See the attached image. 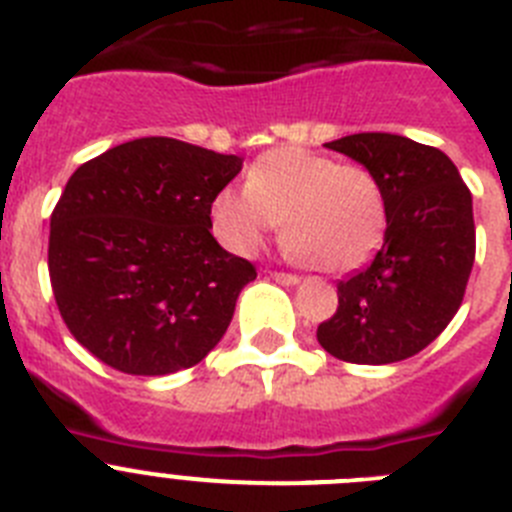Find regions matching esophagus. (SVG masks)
<instances>
[{"label":"esophagus","mask_w":512,"mask_h":512,"mask_svg":"<svg viewBox=\"0 0 512 512\" xmlns=\"http://www.w3.org/2000/svg\"><path fill=\"white\" fill-rule=\"evenodd\" d=\"M269 277L274 279V282H279V284H297V282H300V277H297V274H292V271H269Z\"/></svg>","instance_id":"34e87169"}]
</instances>
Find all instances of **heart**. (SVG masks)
Segmentation results:
<instances>
[{
	"label": "heart",
	"mask_w": 512,
	"mask_h": 512,
	"mask_svg": "<svg viewBox=\"0 0 512 512\" xmlns=\"http://www.w3.org/2000/svg\"><path fill=\"white\" fill-rule=\"evenodd\" d=\"M212 233L251 256L282 223L284 246L333 274L372 259L387 230L382 184L359 164L297 146L271 148L251 164L246 187H225L210 205Z\"/></svg>",
	"instance_id": "b5f03b06"
}]
</instances>
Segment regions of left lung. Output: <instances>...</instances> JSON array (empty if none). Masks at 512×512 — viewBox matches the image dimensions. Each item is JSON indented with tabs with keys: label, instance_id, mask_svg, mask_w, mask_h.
Wrapping results in <instances>:
<instances>
[{
	"label": "left lung",
	"instance_id": "1",
	"mask_svg": "<svg viewBox=\"0 0 512 512\" xmlns=\"http://www.w3.org/2000/svg\"><path fill=\"white\" fill-rule=\"evenodd\" d=\"M372 171L387 200L384 246L338 282L320 346L348 364H395L436 341L464 300L474 264L472 192L449 156L390 133L325 143Z\"/></svg>",
	"mask_w": 512,
	"mask_h": 512
}]
</instances>
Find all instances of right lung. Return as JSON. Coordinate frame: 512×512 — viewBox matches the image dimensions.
Masks as SVG:
<instances>
[{
    "label": "right lung",
    "instance_id": "right-lung-1",
    "mask_svg": "<svg viewBox=\"0 0 512 512\" xmlns=\"http://www.w3.org/2000/svg\"><path fill=\"white\" fill-rule=\"evenodd\" d=\"M243 158L138 138L71 174L53 207L48 274L71 336L107 366L161 377L228 330L251 261L212 238L210 205Z\"/></svg>",
    "mask_w": 512,
    "mask_h": 512
}]
</instances>
